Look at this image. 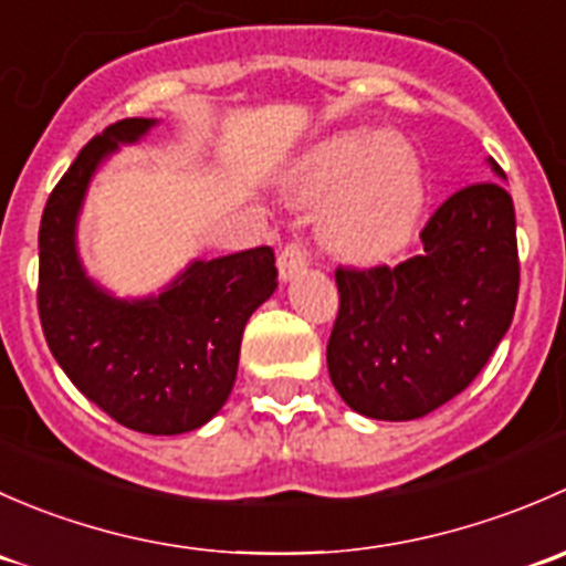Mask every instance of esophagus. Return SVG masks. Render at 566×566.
Returning <instances> with one entry per match:
<instances>
[{
  "mask_svg": "<svg viewBox=\"0 0 566 566\" xmlns=\"http://www.w3.org/2000/svg\"><path fill=\"white\" fill-rule=\"evenodd\" d=\"M306 262H310V254H306L304 243H287V247L282 249V254H279V279H282V282H293V279L304 271Z\"/></svg>",
  "mask_w": 566,
  "mask_h": 566,
  "instance_id": "obj_1",
  "label": "esophagus"
}]
</instances>
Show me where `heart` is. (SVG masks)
Wrapping results in <instances>:
<instances>
[{
	"label": "heart",
	"instance_id": "obj_1",
	"mask_svg": "<svg viewBox=\"0 0 566 566\" xmlns=\"http://www.w3.org/2000/svg\"><path fill=\"white\" fill-rule=\"evenodd\" d=\"M306 202H325L319 238L334 254L375 262L413 238L427 202L424 167L399 134L356 128L319 142L293 175Z\"/></svg>",
	"mask_w": 566,
	"mask_h": 566
}]
</instances>
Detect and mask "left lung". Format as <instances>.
I'll return each instance as SVG.
<instances>
[{
    "mask_svg": "<svg viewBox=\"0 0 566 566\" xmlns=\"http://www.w3.org/2000/svg\"><path fill=\"white\" fill-rule=\"evenodd\" d=\"M421 247L397 268H336L328 375L339 397L369 419H421L458 397L515 315V205L499 180L452 193L421 230Z\"/></svg>",
    "mask_w": 566,
    "mask_h": 566,
    "instance_id": "1",
    "label": "left lung"
}]
</instances>
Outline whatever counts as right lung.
<instances>
[{
	"label": "right lung",
	"instance_id": "right-lung-1",
	"mask_svg": "<svg viewBox=\"0 0 566 566\" xmlns=\"http://www.w3.org/2000/svg\"><path fill=\"white\" fill-rule=\"evenodd\" d=\"M156 119L130 117L87 142L40 219L38 312L51 356L78 391L123 427L180 436L208 424L230 397L243 328L276 290V256L256 247L193 260L147 298H114L84 271L76 224L104 158Z\"/></svg>",
	"mask_w": 566,
	"mask_h": 566
}]
</instances>
